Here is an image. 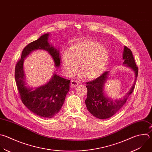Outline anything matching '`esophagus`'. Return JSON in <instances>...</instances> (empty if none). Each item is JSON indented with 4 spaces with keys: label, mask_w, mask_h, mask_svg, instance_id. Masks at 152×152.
I'll return each instance as SVG.
<instances>
[{
    "label": "esophagus",
    "mask_w": 152,
    "mask_h": 152,
    "mask_svg": "<svg viewBox=\"0 0 152 152\" xmlns=\"http://www.w3.org/2000/svg\"><path fill=\"white\" fill-rule=\"evenodd\" d=\"M79 85V82L76 80H72L71 81V83H70V86L72 88H75L76 86H77Z\"/></svg>",
    "instance_id": "obj_1"
}]
</instances>
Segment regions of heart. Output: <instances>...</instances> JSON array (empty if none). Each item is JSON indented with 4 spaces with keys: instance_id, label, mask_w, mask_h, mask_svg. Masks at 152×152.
Masks as SVG:
<instances>
[{
    "instance_id": "obj_1",
    "label": "heart",
    "mask_w": 152,
    "mask_h": 152,
    "mask_svg": "<svg viewBox=\"0 0 152 152\" xmlns=\"http://www.w3.org/2000/svg\"><path fill=\"white\" fill-rule=\"evenodd\" d=\"M109 60L107 50L99 42L87 40L73 45L64 50L63 61L70 75L74 74L80 63L82 73L88 79H95L105 71Z\"/></svg>"
}]
</instances>
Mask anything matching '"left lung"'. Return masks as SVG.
I'll return each instance as SVG.
<instances>
[{
  "label": "left lung",
  "mask_w": 152,
  "mask_h": 152,
  "mask_svg": "<svg viewBox=\"0 0 152 152\" xmlns=\"http://www.w3.org/2000/svg\"><path fill=\"white\" fill-rule=\"evenodd\" d=\"M123 59L124 64L134 72L135 77L132 88L123 98L113 100L104 94V86L109 73L108 72H105L94 80L86 83L88 89L87 98L85 99L86 106L90 113L96 118L107 119L116 114L125 105L134 89L138 70L132 51L126 46L124 47Z\"/></svg>",
  "instance_id": "left-lung-1"
}]
</instances>
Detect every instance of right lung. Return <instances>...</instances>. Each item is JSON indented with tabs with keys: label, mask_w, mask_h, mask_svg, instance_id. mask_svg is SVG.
Masks as SVG:
<instances>
[{
	"label": "right lung",
	"mask_w": 152,
	"mask_h": 152,
	"mask_svg": "<svg viewBox=\"0 0 152 152\" xmlns=\"http://www.w3.org/2000/svg\"><path fill=\"white\" fill-rule=\"evenodd\" d=\"M49 35L45 34L28 44L23 50L21 59L17 63L15 69V82L23 103L35 115L46 118H53L60 110L69 91L70 80L54 74L45 85L36 88L30 87L25 82L23 62L34 50L43 49L51 56L55 66H60L59 50L49 44Z\"/></svg>",
	"instance_id": "right-lung-1"
}]
</instances>
